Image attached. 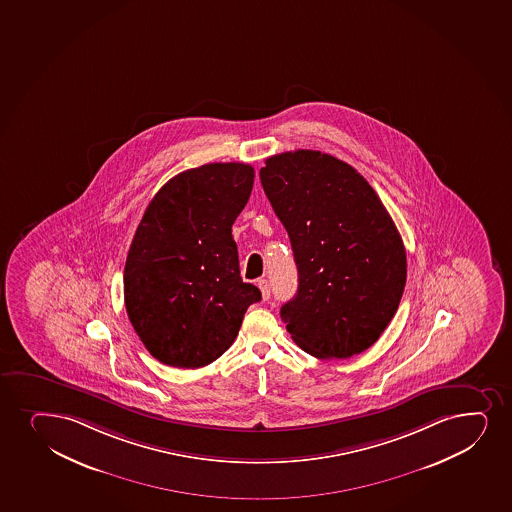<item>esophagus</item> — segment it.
<instances>
[{"instance_id":"1","label":"esophagus","mask_w":512,"mask_h":512,"mask_svg":"<svg viewBox=\"0 0 512 512\" xmlns=\"http://www.w3.org/2000/svg\"><path fill=\"white\" fill-rule=\"evenodd\" d=\"M257 286L260 288V293H262L264 301L269 300V298H271V286H269V281H267V279H259Z\"/></svg>"}]
</instances>
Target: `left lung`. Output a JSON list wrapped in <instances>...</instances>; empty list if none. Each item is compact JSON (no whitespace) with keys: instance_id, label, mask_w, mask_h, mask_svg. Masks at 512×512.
Segmentation results:
<instances>
[{"instance_id":"left-lung-1","label":"left lung","mask_w":512,"mask_h":512,"mask_svg":"<svg viewBox=\"0 0 512 512\" xmlns=\"http://www.w3.org/2000/svg\"><path fill=\"white\" fill-rule=\"evenodd\" d=\"M260 181L288 231L298 291L281 319L320 360L370 348L406 284V252L379 195L353 166L319 151L269 157Z\"/></svg>"}]
</instances>
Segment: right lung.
<instances>
[{"label": "right lung", "mask_w": 512, "mask_h": 512, "mask_svg": "<svg viewBox=\"0 0 512 512\" xmlns=\"http://www.w3.org/2000/svg\"><path fill=\"white\" fill-rule=\"evenodd\" d=\"M253 178L250 164H204L171 178L145 209L123 291L133 329L164 365L199 368L217 360L247 308L262 298L241 279L231 235Z\"/></svg>", "instance_id": "add662e5"}]
</instances>
